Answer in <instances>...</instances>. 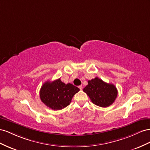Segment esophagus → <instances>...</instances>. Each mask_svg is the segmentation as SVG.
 Here are the masks:
<instances>
[{"label":"esophagus","instance_id":"34e87169","mask_svg":"<svg viewBox=\"0 0 150 150\" xmlns=\"http://www.w3.org/2000/svg\"><path fill=\"white\" fill-rule=\"evenodd\" d=\"M79 88H80V90H82V88H83L82 85H80V86H79Z\"/></svg>","mask_w":150,"mask_h":150}]
</instances>
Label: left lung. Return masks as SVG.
Returning <instances> with one entry per match:
<instances>
[{"instance_id":"1","label":"left lung","mask_w":150,"mask_h":150,"mask_svg":"<svg viewBox=\"0 0 150 150\" xmlns=\"http://www.w3.org/2000/svg\"><path fill=\"white\" fill-rule=\"evenodd\" d=\"M83 91L93 104L102 108L112 104L117 96V90L114 85L106 83L98 77L88 80Z\"/></svg>"}]
</instances>
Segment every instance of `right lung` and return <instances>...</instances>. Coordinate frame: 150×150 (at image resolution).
<instances>
[{
  "label": "right lung",
  "instance_id": "obj_1",
  "mask_svg": "<svg viewBox=\"0 0 150 150\" xmlns=\"http://www.w3.org/2000/svg\"><path fill=\"white\" fill-rule=\"evenodd\" d=\"M80 89L71 83L62 82L60 79L47 81L40 89L41 101L51 109L61 110L70 104L73 97Z\"/></svg>",
  "mask_w": 150,
  "mask_h": 150
}]
</instances>
